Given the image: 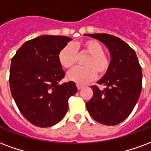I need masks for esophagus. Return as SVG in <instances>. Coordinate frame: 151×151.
<instances>
[{
    "label": "esophagus",
    "mask_w": 151,
    "mask_h": 151,
    "mask_svg": "<svg viewBox=\"0 0 151 151\" xmlns=\"http://www.w3.org/2000/svg\"><path fill=\"white\" fill-rule=\"evenodd\" d=\"M77 88H78V91H80V90H82V89L83 88V86L78 84V85H77Z\"/></svg>",
    "instance_id": "34e87169"
}]
</instances>
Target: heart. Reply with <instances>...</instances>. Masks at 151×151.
Wrapping results in <instances>:
<instances>
[{"label":"heart","instance_id":"b5f03b06","mask_svg":"<svg viewBox=\"0 0 151 151\" xmlns=\"http://www.w3.org/2000/svg\"><path fill=\"white\" fill-rule=\"evenodd\" d=\"M81 53L89 54L84 60L85 67H77L69 71L67 78L78 84H86L99 76L106 74L110 69L111 60L104 52V47L99 41L88 40L80 45ZM60 64L65 69H71L78 62V56L75 47L72 44H67L60 51L58 55Z\"/></svg>","mask_w":151,"mask_h":151}]
</instances>
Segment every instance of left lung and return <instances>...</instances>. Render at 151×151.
<instances>
[{"label":"left lung","mask_w":151,"mask_h":151,"mask_svg":"<svg viewBox=\"0 0 151 151\" xmlns=\"http://www.w3.org/2000/svg\"><path fill=\"white\" fill-rule=\"evenodd\" d=\"M104 43L111 54V66L97 83L91 86L93 97L86 108L95 120L106 125H116L126 119L139 99L142 87V72L135 51L111 35L87 34Z\"/></svg>","instance_id":"1"}]
</instances>
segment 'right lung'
Listing matches in <instances>:
<instances>
[{
  "label": "right lung",
  "mask_w": 151,
  "mask_h": 151,
  "mask_svg": "<svg viewBox=\"0 0 151 151\" xmlns=\"http://www.w3.org/2000/svg\"><path fill=\"white\" fill-rule=\"evenodd\" d=\"M71 38L41 35L27 41L11 60L9 86L22 116L35 126L56 124L65 116L69 99L78 91L72 81L60 84L65 75L58 55Z\"/></svg>",
  "instance_id": "right-lung-1"
}]
</instances>
